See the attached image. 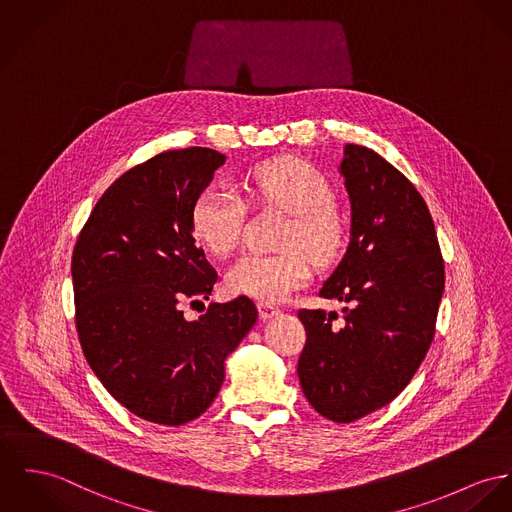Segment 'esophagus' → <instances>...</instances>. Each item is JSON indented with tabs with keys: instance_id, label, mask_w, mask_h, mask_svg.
<instances>
[{
	"instance_id": "obj_1",
	"label": "esophagus",
	"mask_w": 512,
	"mask_h": 512,
	"mask_svg": "<svg viewBox=\"0 0 512 512\" xmlns=\"http://www.w3.org/2000/svg\"><path fill=\"white\" fill-rule=\"evenodd\" d=\"M257 310H259V317H261V319H271V317L280 314L278 306H273V304H269V302H259V304H257Z\"/></svg>"
}]
</instances>
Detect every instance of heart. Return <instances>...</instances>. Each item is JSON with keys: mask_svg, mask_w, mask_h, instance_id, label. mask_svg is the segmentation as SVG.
<instances>
[{"mask_svg": "<svg viewBox=\"0 0 512 512\" xmlns=\"http://www.w3.org/2000/svg\"><path fill=\"white\" fill-rule=\"evenodd\" d=\"M245 191L253 204L275 206L290 214L275 255L245 253L226 275L234 296L261 302L284 300L302 288L315 265L331 263L345 243V224L331 206L333 191L314 165L296 158L271 159L251 167ZM247 214L245 200L228 187H208L191 210V230L198 243L218 257L234 251Z\"/></svg>", "mask_w": 512, "mask_h": 512, "instance_id": "heart-1", "label": "heart"}]
</instances>
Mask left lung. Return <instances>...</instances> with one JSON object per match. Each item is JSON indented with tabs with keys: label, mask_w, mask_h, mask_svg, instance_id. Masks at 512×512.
I'll return each mask as SVG.
<instances>
[{
	"label": "left lung",
	"mask_w": 512,
	"mask_h": 512,
	"mask_svg": "<svg viewBox=\"0 0 512 512\" xmlns=\"http://www.w3.org/2000/svg\"><path fill=\"white\" fill-rule=\"evenodd\" d=\"M341 175L351 198V243L321 298L337 314L300 310L306 345L302 392L319 415L353 423L388 405L411 382L433 343L444 292V261L427 202L390 161L345 146Z\"/></svg>",
	"instance_id": "left-lung-1"
}]
</instances>
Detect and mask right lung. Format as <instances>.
<instances>
[{
	"mask_svg": "<svg viewBox=\"0 0 512 512\" xmlns=\"http://www.w3.org/2000/svg\"><path fill=\"white\" fill-rule=\"evenodd\" d=\"M226 156L171 150L99 198L72 255L76 329L87 364L136 417L179 427L224 382V360L257 321L247 296L210 304L195 321L181 302L208 300L218 280L195 245L191 210Z\"/></svg>",
	"mask_w": 512,
	"mask_h": 512,
	"instance_id": "right-lung-1",
	"label": "right lung"
}]
</instances>
